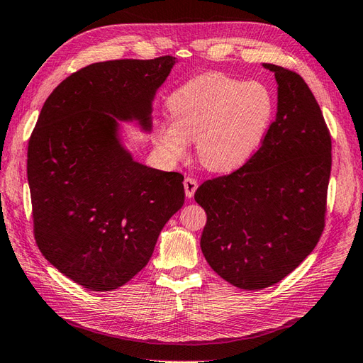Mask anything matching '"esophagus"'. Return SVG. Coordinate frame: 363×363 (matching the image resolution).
<instances>
[{"mask_svg": "<svg viewBox=\"0 0 363 363\" xmlns=\"http://www.w3.org/2000/svg\"><path fill=\"white\" fill-rule=\"evenodd\" d=\"M183 184H184V194H186V197L192 199L195 191H197V188H199L197 180L192 179V177H186L184 182H183Z\"/></svg>", "mask_w": 363, "mask_h": 363, "instance_id": "obj_1", "label": "esophagus"}]
</instances>
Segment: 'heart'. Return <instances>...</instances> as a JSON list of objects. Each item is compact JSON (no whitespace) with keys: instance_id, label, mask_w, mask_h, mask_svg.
<instances>
[{"instance_id":"heart-1","label":"heart","mask_w":363,"mask_h":363,"mask_svg":"<svg viewBox=\"0 0 363 363\" xmlns=\"http://www.w3.org/2000/svg\"><path fill=\"white\" fill-rule=\"evenodd\" d=\"M172 122L155 126L154 145L168 160L183 159L197 142L204 168L230 172L258 151L275 117V96L259 81L204 73L182 85L168 99Z\"/></svg>"}]
</instances>
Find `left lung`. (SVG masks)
I'll return each instance as SVG.
<instances>
[{"label": "left lung", "instance_id": "8db88e82", "mask_svg": "<svg viewBox=\"0 0 363 363\" xmlns=\"http://www.w3.org/2000/svg\"><path fill=\"white\" fill-rule=\"evenodd\" d=\"M278 82V111L253 157L195 192L208 215L201 252L232 286L261 290L286 278L325 226L331 135L302 77L264 64Z\"/></svg>", "mask_w": 363, "mask_h": 363}]
</instances>
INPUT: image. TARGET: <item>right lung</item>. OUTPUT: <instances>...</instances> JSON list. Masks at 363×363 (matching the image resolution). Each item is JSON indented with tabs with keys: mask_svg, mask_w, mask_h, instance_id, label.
Listing matches in <instances>:
<instances>
[{
	"mask_svg": "<svg viewBox=\"0 0 363 363\" xmlns=\"http://www.w3.org/2000/svg\"><path fill=\"white\" fill-rule=\"evenodd\" d=\"M175 57L86 65L57 85L28 140L33 233L45 259L93 291L123 286L148 264L184 203L183 175L134 162L119 121L151 130L152 99Z\"/></svg>",
	"mask_w": 363,
	"mask_h": 363,
	"instance_id": "right-lung-1",
	"label": "right lung"
}]
</instances>
